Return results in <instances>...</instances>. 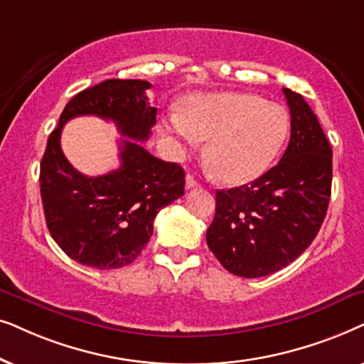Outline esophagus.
<instances>
[{
  "label": "esophagus",
  "mask_w": 364,
  "mask_h": 364,
  "mask_svg": "<svg viewBox=\"0 0 364 364\" xmlns=\"http://www.w3.org/2000/svg\"><path fill=\"white\" fill-rule=\"evenodd\" d=\"M198 186H200L198 179L193 176V174H188V176H186V190H193V188H198Z\"/></svg>",
  "instance_id": "esophagus-1"
}]
</instances>
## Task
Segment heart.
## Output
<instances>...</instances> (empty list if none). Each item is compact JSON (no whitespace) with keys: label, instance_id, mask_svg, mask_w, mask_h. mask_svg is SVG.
Segmentation results:
<instances>
[{"label":"heart","instance_id":"1","mask_svg":"<svg viewBox=\"0 0 364 364\" xmlns=\"http://www.w3.org/2000/svg\"><path fill=\"white\" fill-rule=\"evenodd\" d=\"M164 132L186 146L208 141L206 163L218 179L245 185L261 176L278 156L289 133L283 106L251 93H203L179 114L163 121Z\"/></svg>","mask_w":364,"mask_h":364}]
</instances>
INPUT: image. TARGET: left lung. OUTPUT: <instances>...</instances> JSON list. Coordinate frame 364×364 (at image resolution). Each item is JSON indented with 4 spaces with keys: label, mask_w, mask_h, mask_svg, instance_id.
I'll return each mask as SVG.
<instances>
[{
    "label": "left lung",
    "mask_w": 364,
    "mask_h": 364,
    "mask_svg": "<svg viewBox=\"0 0 364 364\" xmlns=\"http://www.w3.org/2000/svg\"><path fill=\"white\" fill-rule=\"evenodd\" d=\"M291 138L279 163L248 185L216 191L206 243L225 269L243 278L274 273L316 238L326 216L333 151L301 95L283 88Z\"/></svg>",
    "instance_id": "8db88e82"
}]
</instances>
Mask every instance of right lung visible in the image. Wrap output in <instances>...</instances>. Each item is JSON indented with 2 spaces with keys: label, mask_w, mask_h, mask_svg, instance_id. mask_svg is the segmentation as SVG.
Returning <instances> with one entry per match:
<instances>
[{
  "label": "right lung",
  "mask_w": 364,
  "mask_h": 364,
  "mask_svg": "<svg viewBox=\"0 0 364 364\" xmlns=\"http://www.w3.org/2000/svg\"><path fill=\"white\" fill-rule=\"evenodd\" d=\"M149 88L143 80H106L86 88L65 106L48 138L40 168L46 226L71 259L90 268L133 263L151 238L159 210L185 195V169L154 158L139 143L156 124ZM86 114L113 120L130 138L120 144V168L95 178L73 168L59 143L62 126Z\"/></svg>",
  "instance_id": "obj_1"
}]
</instances>
